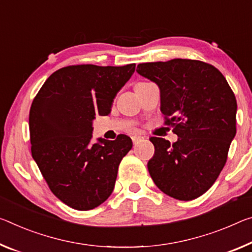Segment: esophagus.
I'll return each mask as SVG.
<instances>
[{
	"label": "esophagus",
	"instance_id": "obj_1",
	"mask_svg": "<svg viewBox=\"0 0 252 252\" xmlns=\"http://www.w3.org/2000/svg\"><path fill=\"white\" fill-rule=\"evenodd\" d=\"M131 139H132V141H133L134 145H137L138 142H140L141 140H143V137H142V135H140V134H133L132 137H131Z\"/></svg>",
	"mask_w": 252,
	"mask_h": 252
}]
</instances>
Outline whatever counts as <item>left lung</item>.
I'll use <instances>...</instances> for the list:
<instances>
[{
    "label": "left lung",
    "mask_w": 252,
    "mask_h": 252,
    "mask_svg": "<svg viewBox=\"0 0 252 252\" xmlns=\"http://www.w3.org/2000/svg\"><path fill=\"white\" fill-rule=\"evenodd\" d=\"M137 71L158 85L160 111L178 137L173 145L150 138L155 146L148 161L150 176L170 197L197 198L217 181L235 137L233 92L221 71L199 61L139 63Z\"/></svg>",
    "instance_id": "left-lung-1"
}]
</instances>
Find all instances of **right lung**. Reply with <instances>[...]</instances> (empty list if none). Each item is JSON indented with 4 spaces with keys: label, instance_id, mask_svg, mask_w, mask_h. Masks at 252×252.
<instances>
[{
    "label": "right lung",
    "instance_id": "1",
    "mask_svg": "<svg viewBox=\"0 0 252 252\" xmlns=\"http://www.w3.org/2000/svg\"><path fill=\"white\" fill-rule=\"evenodd\" d=\"M134 69L135 63L63 67L48 77L31 104L32 158L51 191L75 210L95 209L109 198L120 162L132 148L126 134L91 141L95 115L110 114Z\"/></svg>",
    "mask_w": 252,
    "mask_h": 252
}]
</instances>
